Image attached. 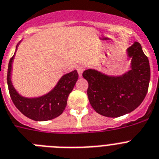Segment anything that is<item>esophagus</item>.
<instances>
[{"label":"esophagus","instance_id":"esophagus-1","mask_svg":"<svg viewBox=\"0 0 159 159\" xmlns=\"http://www.w3.org/2000/svg\"><path fill=\"white\" fill-rule=\"evenodd\" d=\"M85 69V66H83V65H80V66H77V71H78V74L80 75V77L82 76V74H83V71Z\"/></svg>","mask_w":159,"mask_h":159}]
</instances>
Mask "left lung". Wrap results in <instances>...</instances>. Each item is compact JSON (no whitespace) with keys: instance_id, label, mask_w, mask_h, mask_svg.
<instances>
[{"instance_id":"1","label":"left lung","mask_w":159,"mask_h":159,"mask_svg":"<svg viewBox=\"0 0 159 159\" xmlns=\"http://www.w3.org/2000/svg\"><path fill=\"white\" fill-rule=\"evenodd\" d=\"M131 70L120 76H108L88 69L83 76L89 83L88 96L99 114L118 117L136 109L146 96L150 79L149 59L138 42L128 48Z\"/></svg>"}]
</instances>
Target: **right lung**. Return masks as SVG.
Returning <instances> with one entry per match:
<instances>
[{"label": "right lung", "instance_id": "right-lung-1", "mask_svg": "<svg viewBox=\"0 0 159 159\" xmlns=\"http://www.w3.org/2000/svg\"><path fill=\"white\" fill-rule=\"evenodd\" d=\"M13 57L14 55L9 60L8 66L7 83L10 97L17 109L25 116L38 121L52 120L62 114L66 106L69 94L78 80L77 70L64 75L48 94L39 98H25L16 92L10 80Z\"/></svg>", "mask_w": 159, "mask_h": 159}]
</instances>
